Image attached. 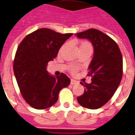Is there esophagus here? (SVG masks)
Segmentation results:
<instances>
[{"instance_id":"esophagus-1","label":"esophagus","mask_w":135,"mask_h":135,"mask_svg":"<svg viewBox=\"0 0 135 135\" xmlns=\"http://www.w3.org/2000/svg\"><path fill=\"white\" fill-rule=\"evenodd\" d=\"M71 85H76V84H79V82L78 81H76L74 79H71Z\"/></svg>"}]
</instances>
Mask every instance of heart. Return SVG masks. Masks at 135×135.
<instances>
[{"label":"heart","instance_id":"heart-1","mask_svg":"<svg viewBox=\"0 0 135 135\" xmlns=\"http://www.w3.org/2000/svg\"><path fill=\"white\" fill-rule=\"evenodd\" d=\"M84 44H88V43H86V42H84V43H82V45H84ZM72 71H75V69H72Z\"/></svg>","mask_w":135,"mask_h":135}]
</instances>
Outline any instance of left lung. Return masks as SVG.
I'll use <instances>...</instances> for the list:
<instances>
[{"mask_svg": "<svg viewBox=\"0 0 135 135\" xmlns=\"http://www.w3.org/2000/svg\"><path fill=\"white\" fill-rule=\"evenodd\" d=\"M75 35L90 40L94 47L93 57L88 67V76H92V82L90 84L80 82L85 86V92L76 99L83 107L97 109L112 98L121 82L122 53L116 42L100 30L89 29Z\"/></svg>", "mask_w": 135, "mask_h": 135, "instance_id": "obj_1", "label": "left lung"}]
</instances>
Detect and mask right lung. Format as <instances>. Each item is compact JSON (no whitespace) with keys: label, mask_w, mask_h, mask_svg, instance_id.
Instances as JSON below:
<instances>
[{"label":"right lung","mask_w":135,"mask_h":135,"mask_svg":"<svg viewBox=\"0 0 135 135\" xmlns=\"http://www.w3.org/2000/svg\"><path fill=\"white\" fill-rule=\"evenodd\" d=\"M72 35L41 28L26 36L19 44L13 61V72L24 99L34 108L52 106L59 99L60 90L70 84L65 74L54 76L46 69L47 63L53 61Z\"/></svg>","instance_id":"right-lung-1"}]
</instances>
